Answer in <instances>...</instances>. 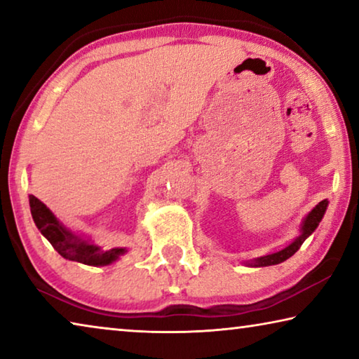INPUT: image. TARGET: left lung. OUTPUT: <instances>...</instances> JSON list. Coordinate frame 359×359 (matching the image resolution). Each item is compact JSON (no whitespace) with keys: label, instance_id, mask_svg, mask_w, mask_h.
<instances>
[{"label":"left lung","instance_id":"obj_1","mask_svg":"<svg viewBox=\"0 0 359 359\" xmlns=\"http://www.w3.org/2000/svg\"><path fill=\"white\" fill-rule=\"evenodd\" d=\"M326 208H327V201L326 199H323V201L315 205L311 214L306 217V220H304V223H302V234L299 236V238L294 239V242H291V244L288 247H285L283 250L276 252L272 255H266V257H261L258 259H255L252 264L253 266H272V264L282 263V261L288 259L290 257H293V255L299 250L302 242L306 241L309 236L313 233L315 228L318 226V223L321 222V218H323V215H325Z\"/></svg>","mask_w":359,"mask_h":359}]
</instances>
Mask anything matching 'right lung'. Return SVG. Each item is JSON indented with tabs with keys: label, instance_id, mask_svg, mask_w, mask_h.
I'll return each mask as SVG.
<instances>
[{
	"label": "right lung",
	"instance_id": "obj_1",
	"mask_svg": "<svg viewBox=\"0 0 359 359\" xmlns=\"http://www.w3.org/2000/svg\"><path fill=\"white\" fill-rule=\"evenodd\" d=\"M29 208H32V215L36 226L46 236V239L50 242L52 247L66 259L77 261V263L88 266H106L114 263L120 255L125 253V248L104 250L98 245L88 244V242L79 239L71 231L63 228L55 215L47 209V205L41 203L33 194H29Z\"/></svg>",
	"mask_w": 359,
	"mask_h": 359
}]
</instances>
